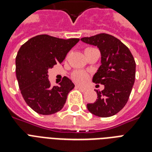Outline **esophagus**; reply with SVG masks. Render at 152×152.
<instances>
[{
	"instance_id": "esophagus-1",
	"label": "esophagus",
	"mask_w": 152,
	"mask_h": 152,
	"mask_svg": "<svg viewBox=\"0 0 152 152\" xmlns=\"http://www.w3.org/2000/svg\"><path fill=\"white\" fill-rule=\"evenodd\" d=\"M76 88H78L79 90L82 91H88V88H83V87H81V86H76Z\"/></svg>"
}]
</instances>
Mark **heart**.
<instances>
[{
	"instance_id": "heart-1",
	"label": "heart",
	"mask_w": 152,
	"mask_h": 152,
	"mask_svg": "<svg viewBox=\"0 0 152 152\" xmlns=\"http://www.w3.org/2000/svg\"><path fill=\"white\" fill-rule=\"evenodd\" d=\"M90 49L91 48H87L85 51L90 50ZM87 79H88V74L84 72H76L73 75V80L79 83H84L87 80Z\"/></svg>"
}]
</instances>
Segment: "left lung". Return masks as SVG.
<instances>
[{
  "mask_svg": "<svg viewBox=\"0 0 152 152\" xmlns=\"http://www.w3.org/2000/svg\"><path fill=\"white\" fill-rule=\"evenodd\" d=\"M81 40L97 46L102 55V64L92 81L103 84L104 89L96 90L97 99L88 103L87 107L94 115L111 117L118 113L129 100L136 76L134 57L125 44L110 34L101 33Z\"/></svg>",
  "mask_w": 152,
  "mask_h": 152,
  "instance_id": "obj_1",
  "label": "left lung"
}]
</instances>
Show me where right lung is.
<instances>
[{
  "label": "right lung",
  "mask_w": 152,
  "mask_h": 152,
  "mask_svg": "<svg viewBox=\"0 0 152 152\" xmlns=\"http://www.w3.org/2000/svg\"><path fill=\"white\" fill-rule=\"evenodd\" d=\"M79 39H62L39 34L23 44L15 57V73L26 103L36 113L53 114L63 108L69 91L75 87L64 76L59 86L51 87L48 69L61 63Z\"/></svg>",
  "instance_id": "right-lung-1"
}]
</instances>
